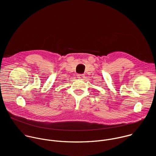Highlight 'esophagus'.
<instances>
[{"instance_id":"esophagus-1","label":"esophagus","mask_w":156,"mask_h":156,"mask_svg":"<svg viewBox=\"0 0 156 156\" xmlns=\"http://www.w3.org/2000/svg\"><path fill=\"white\" fill-rule=\"evenodd\" d=\"M77 78H78L79 80H83V79L84 78V75L78 74V75H77Z\"/></svg>"}]
</instances>
